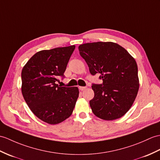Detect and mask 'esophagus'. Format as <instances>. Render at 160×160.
<instances>
[{"instance_id":"obj_1","label":"esophagus","mask_w":160,"mask_h":160,"mask_svg":"<svg viewBox=\"0 0 160 160\" xmlns=\"http://www.w3.org/2000/svg\"><path fill=\"white\" fill-rule=\"evenodd\" d=\"M79 88H80V91H84L87 88V87H79Z\"/></svg>"}]
</instances>
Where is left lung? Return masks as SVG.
Listing matches in <instances>:
<instances>
[{"label": "left lung", "instance_id": "1", "mask_svg": "<svg viewBox=\"0 0 160 160\" xmlns=\"http://www.w3.org/2000/svg\"><path fill=\"white\" fill-rule=\"evenodd\" d=\"M80 54L92 75L99 73L102 84H92L94 98L89 103L92 112L100 118L112 121L130 109L138 94L139 78L134 58L114 42L81 44Z\"/></svg>", "mask_w": 160, "mask_h": 160}]
</instances>
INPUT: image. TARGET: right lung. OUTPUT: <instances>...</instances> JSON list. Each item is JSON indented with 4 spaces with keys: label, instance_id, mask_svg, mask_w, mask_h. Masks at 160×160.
I'll return each instance as SVG.
<instances>
[{
    "label": "right lung",
    "instance_id": "right-lung-1",
    "mask_svg": "<svg viewBox=\"0 0 160 160\" xmlns=\"http://www.w3.org/2000/svg\"><path fill=\"white\" fill-rule=\"evenodd\" d=\"M75 46L41 50L22 71V93L37 117L50 125L71 116L79 96L78 88L57 84L63 74Z\"/></svg>",
    "mask_w": 160,
    "mask_h": 160
}]
</instances>
